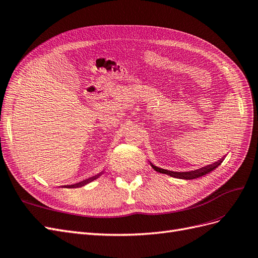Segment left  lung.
I'll list each match as a JSON object with an SVG mask.
<instances>
[{
  "label": "left lung",
  "instance_id": "8db88e82",
  "mask_svg": "<svg viewBox=\"0 0 258 258\" xmlns=\"http://www.w3.org/2000/svg\"><path fill=\"white\" fill-rule=\"evenodd\" d=\"M222 162H223V159L218 160L217 162H214L213 165H210V166H207L205 168H201V169L195 170V171H190V172H173V171H169V170H165V169H161V168L156 167V166L152 165V163H151V165H152L153 169L155 171H157V172H160V173H163V174H168V175H171V176H173V177H177V178L194 179V178L201 177V176H204V175L210 173L211 171H213L214 169H216L218 166H220Z\"/></svg>",
  "mask_w": 258,
  "mask_h": 258
}]
</instances>
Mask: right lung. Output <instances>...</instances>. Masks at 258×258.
I'll list each match as a JSON object with an SVG mask.
<instances>
[{
  "label": "right lung",
  "instance_id": "1",
  "mask_svg": "<svg viewBox=\"0 0 258 258\" xmlns=\"http://www.w3.org/2000/svg\"><path fill=\"white\" fill-rule=\"evenodd\" d=\"M99 175H100V174H98V175H96V176H93V177H90V178L85 179V181L80 182V183H77V184H74V185H67L66 187H67V188H75V187H81V186H84V185H86L87 183H89V182L93 181V179H96L97 177H99Z\"/></svg>",
  "mask_w": 258,
  "mask_h": 258
}]
</instances>
